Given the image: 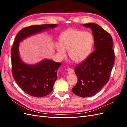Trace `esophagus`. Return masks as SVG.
Here are the masks:
<instances>
[{
	"mask_svg": "<svg viewBox=\"0 0 127 127\" xmlns=\"http://www.w3.org/2000/svg\"><path fill=\"white\" fill-rule=\"evenodd\" d=\"M67 72H68L69 74H73V73H74V70L72 69H71L70 68H68Z\"/></svg>",
	"mask_w": 127,
	"mask_h": 127,
	"instance_id": "34e87169",
	"label": "esophagus"
}]
</instances>
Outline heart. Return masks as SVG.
I'll return each mask as SVG.
<instances>
[{
    "instance_id": "1",
    "label": "heart",
    "mask_w": 127,
    "mask_h": 127,
    "mask_svg": "<svg viewBox=\"0 0 127 127\" xmlns=\"http://www.w3.org/2000/svg\"><path fill=\"white\" fill-rule=\"evenodd\" d=\"M60 43L57 45L60 56H66L69 50V56L74 62L85 60L90 55L94 44L93 35L88 32L75 29H69L62 33L60 36Z\"/></svg>"
}]
</instances>
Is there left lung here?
Segmentation results:
<instances>
[{
  "instance_id": "8db88e82",
  "label": "left lung",
  "mask_w": 127,
  "mask_h": 127,
  "mask_svg": "<svg viewBox=\"0 0 127 127\" xmlns=\"http://www.w3.org/2000/svg\"><path fill=\"white\" fill-rule=\"evenodd\" d=\"M83 26L92 30L95 50L75 67L78 82L72 92L78 96L87 97L97 93L109 81L115 55L112 38L108 32L93 23Z\"/></svg>"
}]
</instances>
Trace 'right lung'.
I'll list each match as a JSON object with an SVG mask.
<instances>
[{
  "mask_svg": "<svg viewBox=\"0 0 127 127\" xmlns=\"http://www.w3.org/2000/svg\"><path fill=\"white\" fill-rule=\"evenodd\" d=\"M56 26L57 24H43L23 28L17 34L11 49L13 77L25 93L34 97L45 96L52 91L57 79V71L61 63L45 59L35 64H26L19 55V43L33 34Z\"/></svg>",
  "mask_w": 127,
  "mask_h": 127,
  "instance_id": "obj_1",
  "label": "right lung"
}]
</instances>
